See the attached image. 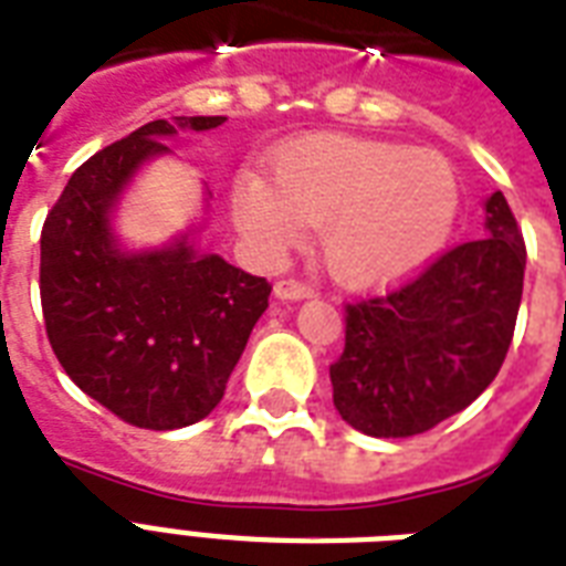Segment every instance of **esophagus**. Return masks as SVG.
<instances>
[{"mask_svg":"<svg viewBox=\"0 0 566 566\" xmlns=\"http://www.w3.org/2000/svg\"><path fill=\"white\" fill-rule=\"evenodd\" d=\"M313 295V289L306 283H297V280H280L274 283V297L277 301H304V297Z\"/></svg>","mask_w":566,"mask_h":566,"instance_id":"34e87169","label":"esophagus"}]
</instances>
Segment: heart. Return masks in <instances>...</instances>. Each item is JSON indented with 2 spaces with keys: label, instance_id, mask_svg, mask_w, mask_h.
Listing matches in <instances>:
<instances>
[{
  "label": "heart",
  "instance_id": "b5f03b06",
  "mask_svg": "<svg viewBox=\"0 0 566 566\" xmlns=\"http://www.w3.org/2000/svg\"><path fill=\"white\" fill-rule=\"evenodd\" d=\"M449 161L398 144L313 135L274 159V179L248 170L230 188L235 227L265 256L318 230V256L336 283L387 289L440 253L458 218Z\"/></svg>",
  "mask_w": 566,
  "mask_h": 566
}]
</instances>
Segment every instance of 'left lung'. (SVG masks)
Listing matches in <instances>:
<instances>
[{"label": "left lung", "mask_w": 566, "mask_h": 566, "mask_svg": "<svg viewBox=\"0 0 566 566\" xmlns=\"http://www.w3.org/2000/svg\"><path fill=\"white\" fill-rule=\"evenodd\" d=\"M484 233L442 253L413 283L345 310L331 366L333 407L369 437H413L470 407L505 363L523 301L525 244L502 191Z\"/></svg>", "instance_id": "8db88e82"}]
</instances>
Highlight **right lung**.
<instances>
[{"mask_svg": "<svg viewBox=\"0 0 566 566\" xmlns=\"http://www.w3.org/2000/svg\"><path fill=\"white\" fill-rule=\"evenodd\" d=\"M227 117L150 120L82 165L41 233V304L59 363L85 396L150 431L212 413L271 286L197 248L203 218L170 242L133 248L115 227L135 177L174 156L179 133H209Z\"/></svg>", "mask_w": 566, "mask_h": 566, "instance_id": "1", "label": "right lung"}]
</instances>
